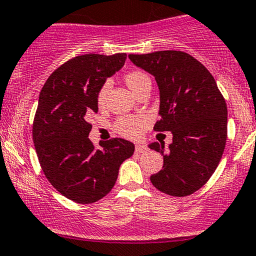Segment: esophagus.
<instances>
[{"mask_svg": "<svg viewBox=\"0 0 256 256\" xmlns=\"http://www.w3.org/2000/svg\"><path fill=\"white\" fill-rule=\"evenodd\" d=\"M135 151H136V154H142V152L147 151V147L144 146V144H136Z\"/></svg>", "mask_w": 256, "mask_h": 256, "instance_id": "34e87169", "label": "esophagus"}]
</instances>
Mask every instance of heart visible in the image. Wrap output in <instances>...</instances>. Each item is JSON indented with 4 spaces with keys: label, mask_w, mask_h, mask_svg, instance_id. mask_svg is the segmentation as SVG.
Listing matches in <instances>:
<instances>
[{
    "label": "heart",
    "mask_w": 256,
    "mask_h": 256,
    "mask_svg": "<svg viewBox=\"0 0 256 256\" xmlns=\"http://www.w3.org/2000/svg\"><path fill=\"white\" fill-rule=\"evenodd\" d=\"M150 82L148 76L146 74L142 73V72H130L125 76V82L128 84V86L130 88L131 92L134 94L138 92L141 86L144 84V82ZM110 82H105L104 84L102 85V88L99 89L96 94V104L98 106L102 108L106 102L108 92L110 90ZM147 126V120L144 118V116H124V118H118L115 124V130L118 131L120 135L125 136V138H138L141 135H142L144 130Z\"/></svg>",
    "instance_id": "heart-1"
}]
</instances>
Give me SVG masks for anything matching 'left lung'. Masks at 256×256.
Instances as JSON below:
<instances>
[{
    "label": "left lung",
    "instance_id": "left-lung-1",
    "mask_svg": "<svg viewBox=\"0 0 256 256\" xmlns=\"http://www.w3.org/2000/svg\"><path fill=\"white\" fill-rule=\"evenodd\" d=\"M130 60L156 79L160 120L154 131H171L172 144L152 142L164 167L150 177L161 192L186 197L208 182L226 142L228 110L213 76L200 62L180 50L130 54Z\"/></svg>",
    "mask_w": 256,
    "mask_h": 256
}]
</instances>
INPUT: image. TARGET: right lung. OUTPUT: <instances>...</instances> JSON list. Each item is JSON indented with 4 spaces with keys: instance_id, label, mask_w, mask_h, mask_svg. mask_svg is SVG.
<instances>
[{
    "instance_id": "add662e5",
    "label": "right lung",
    "mask_w": 256,
    "mask_h": 256,
    "mask_svg": "<svg viewBox=\"0 0 256 256\" xmlns=\"http://www.w3.org/2000/svg\"><path fill=\"white\" fill-rule=\"evenodd\" d=\"M125 60V53L76 56L56 69L40 90L32 128L40 167L60 194L80 204L105 197L121 164L135 151L124 138H112L98 150L88 138L98 92Z\"/></svg>"
}]
</instances>
